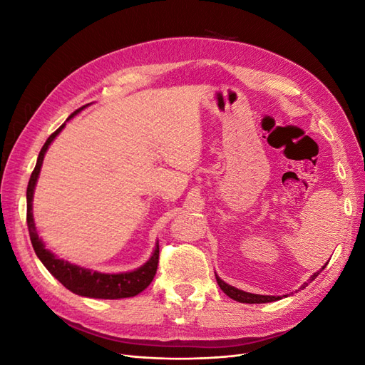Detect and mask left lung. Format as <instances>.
Wrapping results in <instances>:
<instances>
[{
	"label": "left lung",
	"mask_w": 365,
	"mask_h": 365,
	"mask_svg": "<svg viewBox=\"0 0 365 365\" xmlns=\"http://www.w3.org/2000/svg\"><path fill=\"white\" fill-rule=\"evenodd\" d=\"M326 264H327V263H326ZM326 264H324V267H322V269H318L317 272H314V275H311V277H309V280L304 282V283L300 286V289H304L309 283L314 282V280L318 277V274L326 268ZM215 275H216V282H217V284H219V288L224 291V294H227L230 298H233V300H236V302H239V303H248V304H256V303H259V304H260V303H271V302L282 300L280 295H260V294H251V292H245V291H242V289H237V288H235V286H231V284L225 283L222 279L219 277L217 274H215ZM283 297H288V294L283 295Z\"/></svg>",
	"instance_id": "1"
}]
</instances>
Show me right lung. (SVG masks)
Segmentation results:
<instances>
[{"label":"right lung","instance_id":"1","mask_svg":"<svg viewBox=\"0 0 365 365\" xmlns=\"http://www.w3.org/2000/svg\"><path fill=\"white\" fill-rule=\"evenodd\" d=\"M88 105L74 111L67 118V121L76 117ZM67 121H65L56 132H53V134L47 138L46 145L42 146L38 155L35 170L31 172L30 181L27 185V227H29V235H30L33 250H35L38 259L42 262L43 267L48 269V272L53 275V277L58 279L65 288L70 289L73 294L88 297V298H103V300H118V298L135 297L141 291H145L148 288L150 282L153 280V275L157 272L158 257H160L158 242L155 244V250H153L149 260L145 264H141L140 268L134 271H128V272H101V271L79 267V264H74L68 260H63V259H59L58 256H54L50 250L46 248V244H43L42 239L38 235L35 219H33V195H35V187L39 178L43 157H46V153L51 143L54 141V138L61 134V130L65 128V125H67Z\"/></svg>","mask_w":365,"mask_h":365}]
</instances>
